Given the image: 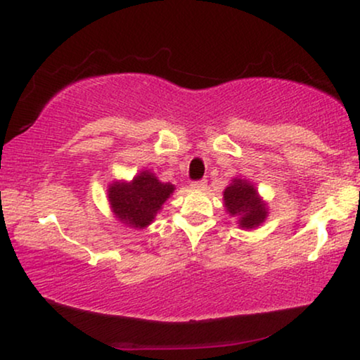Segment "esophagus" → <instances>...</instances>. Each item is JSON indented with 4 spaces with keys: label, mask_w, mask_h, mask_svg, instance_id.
<instances>
[{
    "label": "esophagus",
    "mask_w": 360,
    "mask_h": 360,
    "mask_svg": "<svg viewBox=\"0 0 360 360\" xmlns=\"http://www.w3.org/2000/svg\"><path fill=\"white\" fill-rule=\"evenodd\" d=\"M205 186H207V181L199 179V181H194V183L191 184V188L198 189V191H202V189H205Z\"/></svg>",
    "instance_id": "obj_1"
}]
</instances>
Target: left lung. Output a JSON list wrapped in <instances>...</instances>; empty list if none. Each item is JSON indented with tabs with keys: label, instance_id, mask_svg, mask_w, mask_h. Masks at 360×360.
I'll return each mask as SVG.
<instances>
[{
	"label": "left lung",
	"instance_id": "1",
	"mask_svg": "<svg viewBox=\"0 0 360 360\" xmlns=\"http://www.w3.org/2000/svg\"><path fill=\"white\" fill-rule=\"evenodd\" d=\"M224 205L242 229H255L265 222L268 209L258 195L255 186L245 179H233L224 191Z\"/></svg>",
	"mask_w": 360,
	"mask_h": 360
}]
</instances>
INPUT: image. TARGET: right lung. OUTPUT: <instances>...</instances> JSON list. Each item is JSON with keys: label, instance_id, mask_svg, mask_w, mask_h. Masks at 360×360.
I'll list each match as a JSON object with an SVG mask.
<instances>
[{"label": "right lung", "instance_id": "1", "mask_svg": "<svg viewBox=\"0 0 360 360\" xmlns=\"http://www.w3.org/2000/svg\"><path fill=\"white\" fill-rule=\"evenodd\" d=\"M174 191L171 183H161L151 171H141L133 181H115L108 188V200L120 222L143 229L153 222L161 205Z\"/></svg>", "mask_w": 360, "mask_h": 360}]
</instances>
